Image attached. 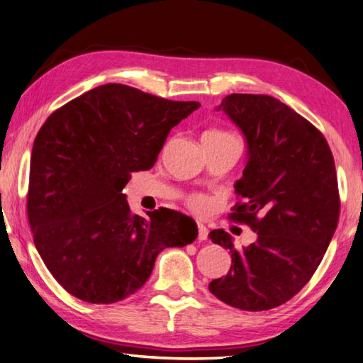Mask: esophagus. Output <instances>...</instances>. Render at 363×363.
Returning a JSON list of instances; mask_svg holds the SVG:
<instances>
[{
	"mask_svg": "<svg viewBox=\"0 0 363 363\" xmlns=\"http://www.w3.org/2000/svg\"><path fill=\"white\" fill-rule=\"evenodd\" d=\"M198 239L206 240L208 239V228L203 223H198Z\"/></svg>",
	"mask_w": 363,
	"mask_h": 363,
	"instance_id": "obj_1",
	"label": "esophagus"
}]
</instances>
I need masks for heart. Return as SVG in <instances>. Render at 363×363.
<instances>
[{
    "mask_svg": "<svg viewBox=\"0 0 363 363\" xmlns=\"http://www.w3.org/2000/svg\"><path fill=\"white\" fill-rule=\"evenodd\" d=\"M203 137H209V138H236L233 133L226 132V130H208ZM187 204L191 211L198 212V214H208L211 209V200L208 196L195 194L190 195L187 198Z\"/></svg>",
    "mask_w": 363,
    "mask_h": 363,
    "instance_id": "obj_1",
    "label": "heart"
}]
</instances>
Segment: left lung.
Returning <instances> with one entry per match:
<instances>
[{
  "instance_id": "1",
  "label": "left lung",
  "mask_w": 363,
  "mask_h": 363,
  "mask_svg": "<svg viewBox=\"0 0 363 363\" xmlns=\"http://www.w3.org/2000/svg\"><path fill=\"white\" fill-rule=\"evenodd\" d=\"M223 110L248 145L230 218L258 234L236 250L231 236L209 238L231 253L230 272L212 280L217 299L245 311L280 307L307 285L337 230L340 195L335 162L324 135L279 99L230 94Z\"/></svg>"
}]
</instances>
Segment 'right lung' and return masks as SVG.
Listing matches in <instances>:
<instances>
[{"label": "right lung", "instance_id": "add662e5", "mask_svg": "<svg viewBox=\"0 0 363 363\" xmlns=\"http://www.w3.org/2000/svg\"><path fill=\"white\" fill-rule=\"evenodd\" d=\"M198 106L108 83L40 127L28 220L42 261L69 294L89 303L123 301L147 281L163 248L196 239L194 218L167 208L140 217L123 189L133 172L154 167L169 130Z\"/></svg>", "mask_w": 363, "mask_h": 363}]
</instances>
